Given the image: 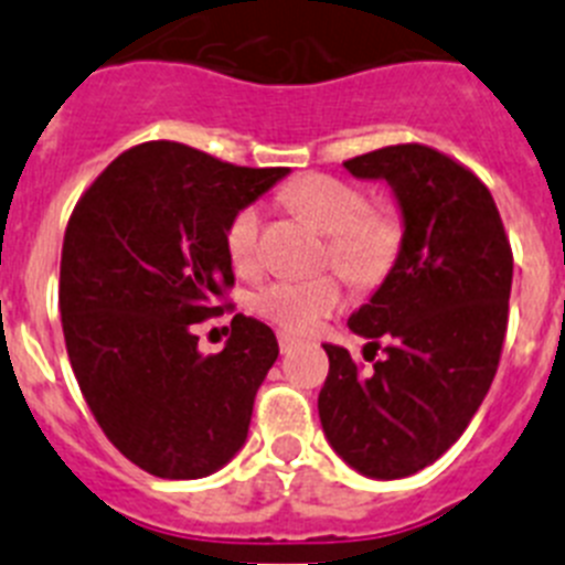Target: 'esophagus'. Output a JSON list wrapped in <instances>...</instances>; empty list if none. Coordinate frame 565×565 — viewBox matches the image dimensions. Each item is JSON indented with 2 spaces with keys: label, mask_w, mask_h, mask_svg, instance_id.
Returning a JSON list of instances; mask_svg holds the SVG:
<instances>
[{
  "label": "esophagus",
  "mask_w": 565,
  "mask_h": 565,
  "mask_svg": "<svg viewBox=\"0 0 565 565\" xmlns=\"http://www.w3.org/2000/svg\"><path fill=\"white\" fill-rule=\"evenodd\" d=\"M277 339H279V351H282V353L294 351V348H297V344H299V339H294L291 333H279Z\"/></svg>",
  "instance_id": "1"
}]
</instances>
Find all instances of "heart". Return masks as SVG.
<instances>
[{"instance_id": "b5f03b06", "label": "heart", "mask_w": 565, "mask_h": 565, "mask_svg": "<svg viewBox=\"0 0 565 565\" xmlns=\"http://www.w3.org/2000/svg\"><path fill=\"white\" fill-rule=\"evenodd\" d=\"M288 201L319 232L331 237L333 266L356 286H373L393 266L402 226L393 214L367 212V198L351 183L331 174H306L288 189ZM259 206H243L226 228V252L234 268L254 271L259 266ZM339 279H277L259 288L252 308L291 333H308L342 308Z\"/></svg>"}]
</instances>
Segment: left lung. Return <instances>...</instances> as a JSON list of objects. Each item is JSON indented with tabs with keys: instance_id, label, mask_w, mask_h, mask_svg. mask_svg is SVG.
<instances>
[{
	"instance_id": "8db88e82",
	"label": "left lung",
	"mask_w": 565,
	"mask_h": 565,
	"mask_svg": "<svg viewBox=\"0 0 565 565\" xmlns=\"http://www.w3.org/2000/svg\"><path fill=\"white\" fill-rule=\"evenodd\" d=\"M384 181L402 214L391 271L348 328L384 359L362 373L339 344L319 391V422L348 467L393 481L430 467L461 438L501 359L512 248L489 189L447 154L398 143L344 161Z\"/></svg>"
}]
</instances>
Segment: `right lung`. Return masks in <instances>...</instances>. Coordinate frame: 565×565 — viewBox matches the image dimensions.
<instances>
[{"instance_id": "right-lung-1", "label": "right lung", "mask_w": 565, "mask_h": 565, "mask_svg": "<svg viewBox=\"0 0 565 565\" xmlns=\"http://www.w3.org/2000/svg\"><path fill=\"white\" fill-rule=\"evenodd\" d=\"M286 174L152 141L118 154L73 209L58 279L67 356L104 436L149 476L206 478L246 444L277 337L237 313L223 351L203 356L192 328L234 286L228 221Z\"/></svg>"}]
</instances>
